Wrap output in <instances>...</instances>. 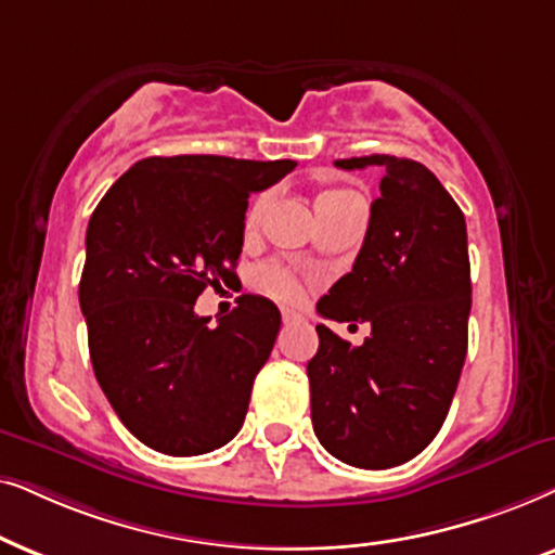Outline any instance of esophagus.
I'll list each match as a JSON object with an SVG mask.
<instances>
[{"mask_svg": "<svg viewBox=\"0 0 555 555\" xmlns=\"http://www.w3.org/2000/svg\"><path fill=\"white\" fill-rule=\"evenodd\" d=\"M282 320H284V324H292V322H297V320H299V314H297V312H292V309H284V312H282Z\"/></svg>", "mask_w": 555, "mask_h": 555, "instance_id": "1", "label": "esophagus"}]
</instances>
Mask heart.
<instances>
[{
    "label": "heart",
    "instance_id": "heart-1",
    "mask_svg": "<svg viewBox=\"0 0 555 555\" xmlns=\"http://www.w3.org/2000/svg\"><path fill=\"white\" fill-rule=\"evenodd\" d=\"M269 201H271L269 192H261V195H256L254 201H250L246 218H243V228H246V233H254L258 223H261L263 212H266V208H269ZM347 205H365V203H363V197L352 190L320 192L314 201L317 218H320V223H322L324 218H330L332 212L347 208ZM254 286L258 292L269 294V297L279 299V301L301 299V282L297 279V273H294L292 269H286V266H282V263L258 266L254 273Z\"/></svg>",
    "mask_w": 555,
    "mask_h": 555
}]
</instances>
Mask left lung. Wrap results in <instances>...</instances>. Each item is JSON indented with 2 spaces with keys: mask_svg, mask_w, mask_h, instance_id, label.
Returning a JSON list of instances; mask_svg holds the SVG:
<instances>
[{
  "mask_svg": "<svg viewBox=\"0 0 555 555\" xmlns=\"http://www.w3.org/2000/svg\"><path fill=\"white\" fill-rule=\"evenodd\" d=\"M339 169L380 167V197L352 271L317 301L335 322H371L360 347L317 324L309 360L320 444L360 469H388L424 452L444 424L467 358L472 309L467 223L421 162L371 154Z\"/></svg>",
  "mask_w": 555,
  "mask_h": 555,
  "instance_id": "1",
  "label": "left lung"
}]
</instances>
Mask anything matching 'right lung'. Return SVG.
I'll return each mask as SVG.
<instances>
[{"label": "right lung", "mask_w": 555, "mask_h": 555, "mask_svg": "<svg viewBox=\"0 0 555 555\" xmlns=\"http://www.w3.org/2000/svg\"><path fill=\"white\" fill-rule=\"evenodd\" d=\"M294 167L150 157L111 184L88 220L78 299L93 373L121 424L154 452L205 454L241 431L282 314L273 301L241 294L208 327L195 301L205 286L235 276L250 192Z\"/></svg>", "instance_id": "right-lung-1"}]
</instances>
